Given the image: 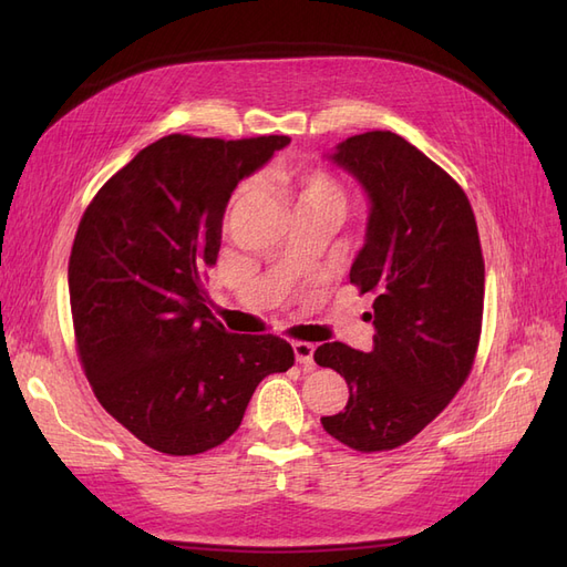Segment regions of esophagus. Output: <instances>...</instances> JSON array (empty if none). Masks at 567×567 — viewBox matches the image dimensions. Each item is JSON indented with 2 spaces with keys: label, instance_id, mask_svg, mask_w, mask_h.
<instances>
[{
  "label": "esophagus",
  "instance_id": "1",
  "mask_svg": "<svg viewBox=\"0 0 567 567\" xmlns=\"http://www.w3.org/2000/svg\"><path fill=\"white\" fill-rule=\"evenodd\" d=\"M293 352H296V359L298 364L305 367L307 371H310L315 367V346L312 342H293Z\"/></svg>",
  "mask_w": 567,
  "mask_h": 567
}]
</instances>
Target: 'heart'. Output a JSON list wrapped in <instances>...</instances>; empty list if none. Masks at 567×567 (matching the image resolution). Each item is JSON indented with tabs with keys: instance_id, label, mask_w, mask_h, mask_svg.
<instances>
[{
	"instance_id": "obj_1",
	"label": "heart",
	"mask_w": 567,
	"mask_h": 567,
	"mask_svg": "<svg viewBox=\"0 0 567 567\" xmlns=\"http://www.w3.org/2000/svg\"><path fill=\"white\" fill-rule=\"evenodd\" d=\"M286 196L296 203V210H331L342 217L348 208V192L342 182L319 167H293L284 165L274 173ZM248 194V186H241L234 196V203Z\"/></svg>"
}]
</instances>
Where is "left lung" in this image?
I'll list each match as a JSON object with an SVG mask.
<instances>
[{"instance_id": "obj_1", "label": "left lung", "mask_w": 567, "mask_h": 567, "mask_svg": "<svg viewBox=\"0 0 567 567\" xmlns=\"http://www.w3.org/2000/svg\"><path fill=\"white\" fill-rule=\"evenodd\" d=\"M333 161L371 198L367 244L350 269L373 293L371 352L323 342L319 367L346 379L350 400L323 431L357 452L414 440L466 383L485 305V260L466 192L400 134L373 130L338 144Z\"/></svg>"}]
</instances>
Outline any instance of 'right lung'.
I'll list each match as a JSON object with an SVG mask.
<instances>
[{
	"label": "right lung",
	"mask_w": 567,
	"mask_h": 567,
	"mask_svg": "<svg viewBox=\"0 0 567 567\" xmlns=\"http://www.w3.org/2000/svg\"><path fill=\"white\" fill-rule=\"evenodd\" d=\"M290 140L167 134L99 188L68 262L75 350L109 414L151 450L208 452L255 388L288 371L279 336H231L205 305L236 184Z\"/></svg>",
	"instance_id": "right-lung-1"
}]
</instances>
